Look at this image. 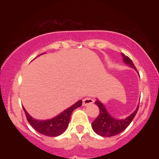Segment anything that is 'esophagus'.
Masks as SVG:
<instances>
[{
	"mask_svg": "<svg viewBox=\"0 0 159 159\" xmlns=\"http://www.w3.org/2000/svg\"><path fill=\"white\" fill-rule=\"evenodd\" d=\"M93 102H94V100L93 99V98H91L87 97V98H84V99H83V105H84V106H87V105H92V104Z\"/></svg>",
	"mask_w": 159,
	"mask_h": 159,
	"instance_id": "34e87169",
	"label": "esophagus"
}]
</instances>
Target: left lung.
<instances>
[{"label":"left lung","mask_w":159,"mask_h":159,"mask_svg":"<svg viewBox=\"0 0 159 159\" xmlns=\"http://www.w3.org/2000/svg\"><path fill=\"white\" fill-rule=\"evenodd\" d=\"M121 55L123 58L124 63L136 70L135 66L132 63V60L124 54H121ZM95 104L99 108V114L97 118L92 123V128L96 134L100 136L105 137V138L115 136L123 132L134 119L137 112H138V107H139V105H138L136 110L132 114L125 117V119L120 120L113 117L105 108V105L99 100H96L95 102Z\"/></svg>","instance_id":"obj_1"}]
</instances>
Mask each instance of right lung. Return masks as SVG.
I'll return each instance as SVG.
<instances>
[{"instance_id":"right-lung-1","label":"right lung","mask_w":159,"mask_h":159,"mask_svg":"<svg viewBox=\"0 0 159 159\" xmlns=\"http://www.w3.org/2000/svg\"><path fill=\"white\" fill-rule=\"evenodd\" d=\"M81 105L82 101L79 100L75 104H74L72 106L66 109L65 111L58 114L57 116H54L50 120H45L34 119L27 112V111L25 110L24 107L23 109L25 111L27 121L36 132L42 134H44L45 136L57 137L65 132L66 129L68 127L71 115H72L73 111L75 109L78 108V107L81 106Z\"/></svg>"}]
</instances>
